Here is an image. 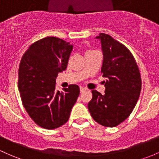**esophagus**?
Masks as SVG:
<instances>
[{"instance_id":"esophagus-1","label":"esophagus","mask_w":159,"mask_h":159,"mask_svg":"<svg viewBox=\"0 0 159 159\" xmlns=\"http://www.w3.org/2000/svg\"><path fill=\"white\" fill-rule=\"evenodd\" d=\"M85 91H86V89H84L83 87H80V93H83Z\"/></svg>"}]
</instances>
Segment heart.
Listing matches in <instances>:
<instances>
[{
	"label": "heart",
	"mask_w": 159,
	"mask_h": 159,
	"mask_svg": "<svg viewBox=\"0 0 159 159\" xmlns=\"http://www.w3.org/2000/svg\"><path fill=\"white\" fill-rule=\"evenodd\" d=\"M95 52V51H93V50H88V51H86V54H85V55H86V54H90V53Z\"/></svg>",
	"instance_id": "1"
}]
</instances>
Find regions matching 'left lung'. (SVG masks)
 Wrapping results in <instances>:
<instances>
[{
	"label": "left lung",
	"instance_id": "8db88e82",
	"mask_svg": "<svg viewBox=\"0 0 159 159\" xmlns=\"http://www.w3.org/2000/svg\"><path fill=\"white\" fill-rule=\"evenodd\" d=\"M103 53L101 69L106 78L105 94L93 90L88 108L97 123L107 127H116L129 116L139 99L141 76L131 52L111 35L100 33Z\"/></svg>",
	"mask_w": 159,
	"mask_h": 159
}]
</instances>
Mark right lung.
I'll return each instance as SVG.
<instances>
[{
	"instance_id": "obj_1",
	"label": "right lung",
	"mask_w": 159,
	"mask_h": 159,
	"mask_svg": "<svg viewBox=\"0 0 159 159\" xmlns=\"http://www.w3.org/2000/svg\"><path fill=\"white\" fill-rule=\"evenodd\" d=\"M73 45L46 37L30 46L19 66L18 89L25 111L39 127L53 129L64 125L80 95L77 85L56 91V78L65 70Z\"/></svg>"
}]
</instances>
